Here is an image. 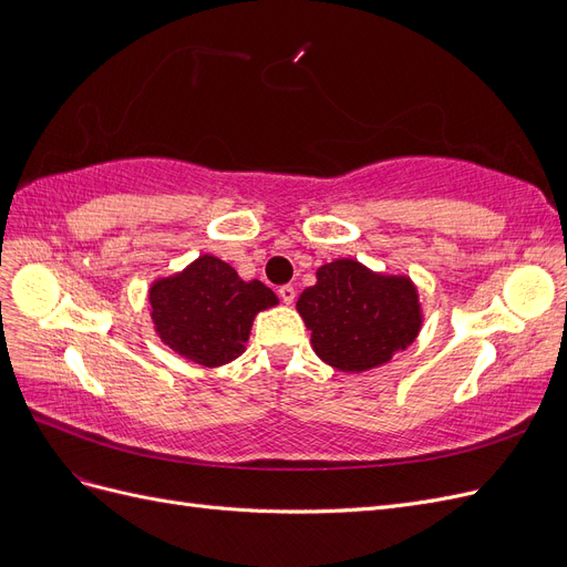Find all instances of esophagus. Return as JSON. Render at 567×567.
<instances>
[{
	"label": "esophagus",
	"mask_w": 567,
	"mask_h": 567,
	"mask_svg": "<svg viewBox=\"0 0 567 567\" xmlns=\"http://www.w3.org/2000/svg\"><path fill=\"white\" fill-rule=\"evenodd\" d=\"M279 298H281L284 305H290V302L296 300V288L293 286H281L279 288Z\"/></svg>",
	"instance_id": "esophagus-1"
}]
</instances>
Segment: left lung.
<instances>
[{
  "mask_svg": "<svg viewBox=\"0 0 567 567\" xmlns=\"http://www.w3.org/2000/svg\"><path fill=\"white\" fill-rule=\"evenodd\" d=\"M296 307L317 357L346 373L388 364L423 326L414 281L404 274L371 271L352 257L321 265L317 284L302 290Z\"/></svg>",
  "mask_w": 567,
  "mask_h": 567,
  "instance_id": "left-lung-1",
  "label": "left lung"
}]
</instances>
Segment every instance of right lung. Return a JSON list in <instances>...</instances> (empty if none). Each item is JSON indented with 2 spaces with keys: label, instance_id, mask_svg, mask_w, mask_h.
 <instances>
[{
  "label": "right lung",
  "instance_id": "1",
  "mask_svg": "<svg viewBox=\"0 0 567 567\" xmlns=\"http://www.w3.org/2000/svg\"><path fill=\"white\" fill-rule=\"evenodd\" d=\"M153 329L165 346L200 367L234 362L246 350L257 312L279 305L262 281H244L215 255H200L182 271L148 288Z\"/></svg>",
  "mask_w": 567,
  "mask_h": 567
}]
</instances>
